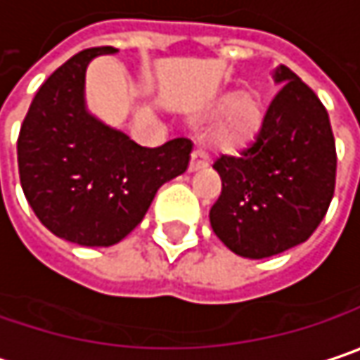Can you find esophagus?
I'll return each mask as SVG.
<instances>
[{
	"label": "esophagus",
	"instance_id": "1",
	"mask_svg": "<svg viewBox=\"0 0 360 360\" xmlns=\"http://www.w3.org/2000/svg\"><path fill=\"white\" fill-rule=\"evenodd\" d=\"M206 167H208V156L202 150H193L191 152V160H189V171L195 173V171H202Z\"/></svg>",
	"mask_w": 360,
	"mask_h": 360
}]
</instances>
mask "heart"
<instances>
[{
  "label": "heart",
  "mask_w": 360,
  "mask_h": 360,
  "mask_svg": "<svg viewBox=\"0 0 360 360\" xmlns=\"http://www.w3.org/2000/svg\"><path fill=\"white\" fill-rule=\"evenodd\" d=\"M206 115H218L210 131V142L226 154H237L253 146L266 125V109L262 101L247 92L220 94Z\"/></svg>",
  "instance_id": "b5f03b06"
}]
</instances>
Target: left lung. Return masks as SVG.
Wrapping results in <instances>:
<instances>
[{
    "instance_id": "left-lung-1",
    "label": "left lung",
    "mask_w": 360,
    "mask_h": 360,
    "mask_svg": "<svg viewBox=\"0 0 360 360\" xmlns=\"http://www.w3.org/2000/svg\"><path fill=\"white\" fill-rule=\"evenodd\" d=\"M266 125L241 156L214 162L222 181L210 208L216 237L241 257L262 259L307 241L336 187V142L317 94L286 65Z\"/></svg>"
}]
</instances>
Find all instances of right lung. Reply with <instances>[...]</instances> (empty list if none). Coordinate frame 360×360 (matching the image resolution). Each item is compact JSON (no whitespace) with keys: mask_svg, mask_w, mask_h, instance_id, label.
Returning a JSON list of instances; mask_svg holds the SVG:
<instances>
[{"mask_svg":"<svg viewBox=\"0 0 360 360\" xmlns=\"http://www.w3.org/2000/svg\"><path fill=\"white\" fill-rule=\"evenodd\" d=\"M105 53L117 49L80 51L57 68L18 136V173L30 208L53 235L86 247L127 237L158 187L187 171L191 154L187 138L144 148L86 111V68Z\"/></svg>","mask_w":360,"mask_h":360,"instance_id":"add662e5","label":"right lung"}]
</instances>
